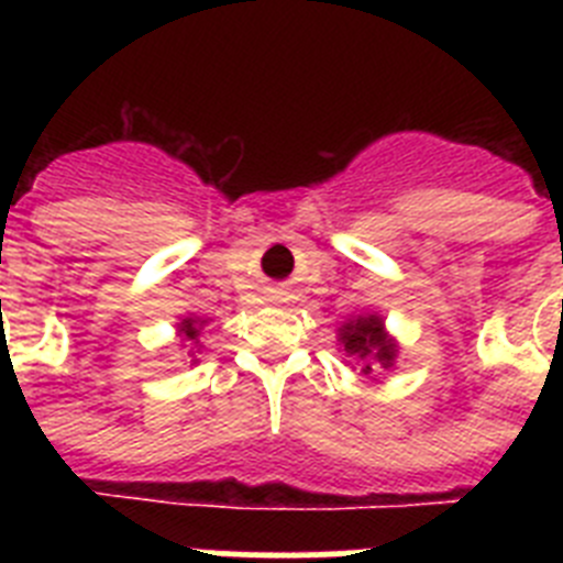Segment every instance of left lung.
<instances>
[{
    "label": "left lung",
    "instance_id": "1",
    "mask_svg": "<svg viewBox=\"0 0 563 563\" xmlns=\"http://www.w3.org/2000/svg\"><path fill=\"white\" fill-rule=\"evenodd\" d=\"M338 341L346 357L361 363L363 375H372V369L383 366L389 369L395 366L397 341L386 332L380 316H357L338 330Z\"/></svg>",
    "mask_w": 563,
    "mask_h": 563
}]
</instances>
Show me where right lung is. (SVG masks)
Segmentation results:
<instances>
[{"label": "right lung", "mask_w": 563, "mask_h": 563, "mask_svg": "<svg viewBox=\"0 0 563 563\" xmlns=\"http://www.w3.org/2000/svg\"><path fill=\"white\" fill-rule=\"evenodd\" d=\"M206 324H208V321H202V318H197V316L183 318L180 324H177V332H180V341L183 343H191V350H194V346H200V330Z\"/></svg>", "instance_id": "add662e5"}]
</instances>
